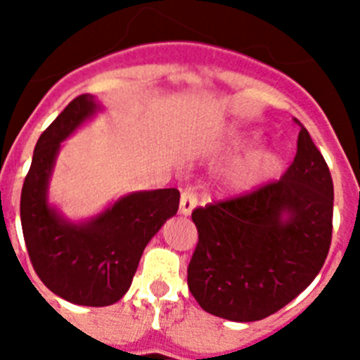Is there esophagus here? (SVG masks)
Here are the masks:
<instances>
[{
  "label": "esophagus",
  "mask_w": 360,
  "mask_h": 360,
  "mask_svg": "<svg viewBox=\"0 0 360 360\" xmlns=\"http://www.w3.org/2000/svg\"><path fill=\"white\" fill-rule=\"evenodd\" d=\"M196 202H198V198H196L195 193L191 189H184L182 195H180V209H178V212L184 216H189L193 209L196 207Z\"/></svg>",
  "instance_id": "1"
}]
</instances>
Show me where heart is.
Masks as SVG:
<instances>
[{"mask_svg": "<svg viewBox=\"0 0 360 360\" xmlns=\"http://www.w3.org/2000/svg\"><path fill=\"white\" fill-rule=\"evenodd\" d=\"M257 141H259L257 135H240L231 139L229 148L245 149L256 144ZM283 165H285V157L279 149H256V151L247 153L241 160L232 165L227 173V184L231 189L240 191V193L257 189L269 184L270 180H274L281 173Z\"/></svg>", "mask_w": 360, "mask_h": 360, "instance_id": "obj_1", "label": "heart"}]
</instances>
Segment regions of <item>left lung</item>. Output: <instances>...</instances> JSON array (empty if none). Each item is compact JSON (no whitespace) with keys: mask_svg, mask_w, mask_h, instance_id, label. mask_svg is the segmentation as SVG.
Segmentation results:
<instances>
[{"mask_svg":"<svg viewBox=\"0 0 360 360\" xmlns=\"http://www.w3.org/2000/svg\"><path fill=\"white\" fill-rule=\"evenodd\" d=\"M287 173L249 195L193 211L198 243L187 285L212 316H272L319 274L332 243L333 182L303 124Z\"/></svg>","mask_w":360,"mask_h":360,"instance_id":"left-lung-1","label":"left lung"}]
</instances>
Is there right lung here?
I'll use <instances>...</instances> for the list:
<instances>
[{"mask_svg": "<svg viewBox=\"0 0 360 360\" xmlns=\"http://www.w3.org/2000/svg\"><path fill=\"white\" fill-rule=\"evenodd\" d=\"M97 110L95 98L84 94L59 113L41 133L21 191V227L32 266L53 294L82 307H108L128 292L146 245L180 203L174 187L141 191L82 224L50 207L49 180L61 142Z\"/></svg>", "mask_w": 360, "mask_h": 360, "instance_id": "add662e5", "label": "right lung"}]
</instances>
